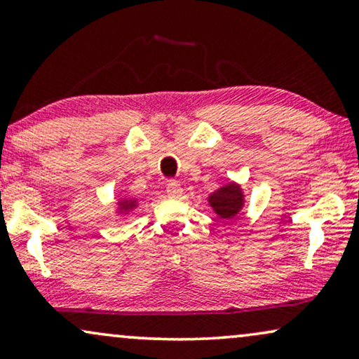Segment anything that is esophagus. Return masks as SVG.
Wrapping results in <instances>:
<instances>
[{"instance_id":"obj_1","label":"esophagus","mask_w":359,"mask_h":359,"mask_svg":"<svg viewBox=\"0 0 359 359\" xmlns=\"http://www.w3.org/2000/svg\"><path fill=\"white\" fill-rule=\"evenodd\" d=\"M165 191H168L170 198H179L182 195V185L175 179H170L168 180V185H165Z\"/></svg>"}]
</instances>
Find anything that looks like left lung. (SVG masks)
I'll list each match as a JSON object with an SVG mask.
<instances>
[{
	"instance_id": "obj_1",
	"label": "left lung",
	"mask_w": 359,
	"mask_h": 359,
	"mask_svg": "<svg viewBox=\"0 0 359 359\" xmlns=\"http://www.w3.org/2000/svg\"><path fill=\"white\" fill-rule=\"evenodd\" d=\"M208 201L216 213H218V216H221L223 219H229L239 213L242 203H244V196H242L239 185L229 184L226 187H221L219 190H216L210 196Z\"/></svg>"
}]
</instances>
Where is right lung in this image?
<instances>
[{
	"label": "right lung",
	"instance_id": "add662e5",
	"mask_svg": "<svg viewBox=\"0 0 359 359\" xmlns=\"http://www.w3.org/2000/svg\"><path fill=\"white\" fill-rule=\"evenodd\" d=\"M133 206H135V200H123L122 205H120V210L128 211L130 208H133Z\"/></svg>",
	"mask_w": 359,
	"mask_h": 359
}]
</instances>
